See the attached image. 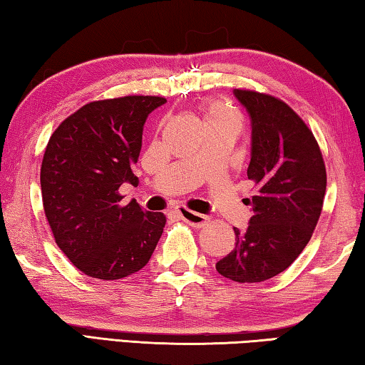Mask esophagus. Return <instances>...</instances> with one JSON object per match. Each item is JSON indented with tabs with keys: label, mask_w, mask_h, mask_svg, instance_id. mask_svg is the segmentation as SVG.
I'll return each mask as SVG.
<instances>
[{
	"label": "esophagus",
	"mask_w": 365,
	"mask_h": 365,
	"mask_svg": "<svg viewBox=\"0 0 365 365\" xmlns=\"http://www.w3.org/2000/svg\"><path fill=\"white\" fill-rule=\"evenodd\" d=\"M177 214L180 215L182 220H185V222H187V224L193 225L196 228L205 227L207 224V220H209V217H206V215L190 211V209H187V207H178L177 209Z\"/></svg>",
	"instance_id": "34e87169"
}]
</instances>
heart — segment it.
<instances>
[{"instance_id": "1", "label": "heart", "mask_w": 365, "mask_h": 365, "mask_svg": "<svg viewBox=\"0 0 365 365\" xmlns=\"http://www.w3.org/2000/svg\"><path fill=\"white\" fill-rule=\"evenodd\" d=\"M205 122L206 123L235 122L240 125V114L230 106H227L225 103L211 101L205 106Z\"/></svg>"}]
</instances>
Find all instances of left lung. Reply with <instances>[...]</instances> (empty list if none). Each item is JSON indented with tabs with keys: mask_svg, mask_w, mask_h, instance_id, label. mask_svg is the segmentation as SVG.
<instances>
[{
	"mask_svg": "<svg viewBox=\"0 0 365 365\" xmlns=\"http://www.w3.org/2000/svg\"><path fill=\"white\" fill-rule=\"evenodd\" d=\"M233 95L251 117L248 178L256 195L252 217L235 232V248L215 264L238 283L269 280L288 269L306 248L324 206L327 172L322 151L304 120L275 96L251 90Z\"/></svg>",
	"mask_w": 365,
	"mask_h": 365,
	"instance_id": "8db88e82",
	"label": "left lung"
}]
</instances>
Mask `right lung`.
<instances>
[{
	"label": "right lung",
	"instance_id": "obj_1",
	"mask_svg": "<svg viewBox=\"0 0 365 365\" xmlns=\"http://www.w3.org/2000/svg\"><path fill=\"white\" fill-rule=\"evenodd\" d=\"M160 96H123L85 104L54 130L43 156V207L54 242L76 267L100 280L143 269L165 225L163 212L122 205L119 188L138 185L146 117Z\"/></svg>",
	"mask_w": 365,
	"mask_h": 365
}]
</instances>
